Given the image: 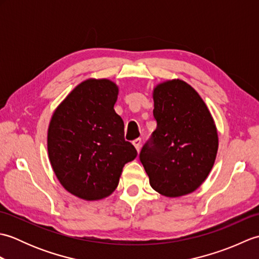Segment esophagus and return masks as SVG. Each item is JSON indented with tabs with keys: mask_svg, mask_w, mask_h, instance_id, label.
Listing matches in <instances>:
<instances>
[{
	"mask_svg": "<svg viewBox=\"0 0 259 259\" xmlns=\"http://www.w3.org/2000/svg\"><path fill=\"white\" fill-rule=\"evenodd\" d=\"M133 144L135 146V148L137 149V151H140V147H141V139L140 138H137L136 140L133 141Z\"/></svg>",
	"mask_w": 259,
	"mask_h": 259,
	"instance_id": "1",
	"label": "esophagus"
}]
</instances>
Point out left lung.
Returning <instances> with one entry per match:
<instances>
[{
  "mask_svg": "<svg viewBox=\"0 0 259 259\" xmlns=\"http://www.w3.org/2000/svg\"><path fill=\"white\" fill-rule=\"evenodd\" d=\"M153 103L157 128L142 147L140 161L159 194H190L206 180L216 159L213 119L194 88L179 79L158 84Z\"/></svg>",
  "mask_w": 259,
  "mask_h": 259,
  "instance_id": "left-lung-1",
  "label": "left lung"
}]
</instances>
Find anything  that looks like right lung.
Instances as JSON below:
<instances>
[{"mask_svg": "<svg viewBox=\"0 0 259 259\" xmlns=\"http://www.w3.org/2000/svg\"><path fill=\"white\" fill-rule=\"evenodd\" d=\"M118 87L107 79L76 85L54 111L48 130L53 171L71 194L84 200L110 196L122 168L137 157L124 140V124L114 111Z\"/></svg>", "mask_w": 259, "mask_h": 259, "instance_id": "right-lung-1", "label": "right lung"}]
</instances>
